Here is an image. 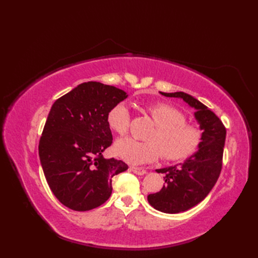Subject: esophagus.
<instances>
[{
	"instance_id": "obj_1",
	"label": "esophagus",
	"mask_w": 258,
	"mask_h": 258,
	"mask_svg": "<svg viewBox=\"0 0 258 258\" xmlns=\"http://www.w3.org/2000/svg\"><path fill=\"white\" fill-rule=\"evenodd\" d=\"M130 170L132 171V172L138 174V175H143L146 173V170L143 169V168H140V167H135V166H131L130 167Z\"/></svg>"
}]
</instances>
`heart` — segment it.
<instances>
[{
  "mask_svg": "<svg viewBox=\"0 0 258 258\" xmlns=\"http://www.w3.org/2000/svg\"><path fill=\"white\" fill-rule=\"evenodd\" d=\"M155 122L148 135V142H140L131 138L120 139L114 151L119 158L134 165L152 162L162 155L169 161L184 160L198 151L202 142L200 129L187 122L186 115L177 107L157 102L146 107ZM108 127L120 136L126 135L130 126V113L124 103L114 105L106 116Z\"/></svg>",
  "mask_w": 258,
  "mask_h": 258,
  "instance_id": "obj_1",
  "label": "heart"
}]
</instances>
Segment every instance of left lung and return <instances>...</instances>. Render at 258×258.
<instances>
[{
	"instance_id": "left-lung-1",
	"label": "left lung",
	"mask_w": 258,
	"mask_h": 258,
	"mask_svg": "<svg viewBox=\"0 0 258 258\" xmlns=\"http://www.w3.org/2000/svg\"><path fill=\"white\" fill-rule=\"evenodd\" d=\"M162 96L181 98L196 108L195 117L200 124L202 142L198 151L183 163L156 170L163 173L160 191L147 196L150 205L163 213H179L189 210L204 200L213 188L221 174L226 128L222 120L202 104L185 92H160Z\"/></svg>"
}]
</instances>
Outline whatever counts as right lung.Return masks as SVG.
I'll list each match as a JSON object with an SVG mask.
<instances>
[{
  "label": "right lung",
  "instance_id": "add662e5",
  "mask_svg": "<svg viewBox=\"0 0 258 258\" xmlns=\"http://www.w3.org/2000/svg\"><path fill=\"white\" fill-rule=\"evenodd\" d=\"M127 97L114 86L87 82L52 104L38 155L51 191L69 209L103 205L112 194V177L128 169L123 161L102 155L113 142L107 113Z\"/></svg>",
  "mask_w": 258,
  "mask_h": 258
}]
</instances>
